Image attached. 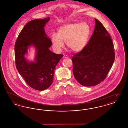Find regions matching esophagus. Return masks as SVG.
<instances>
[{"mask_svg":"<svg viewBox=\"0 0 128 128\" xmlns=\"http://www.w3.org/2000/svg\"><path fill=\"white\" fill-rule=\"evenodd\" d=\"M63 58H68V56L66 55H64V56H63Z\"/></svg>","mask_w":128,"mask_h":128,"instance_id":"esophagus-1","label":"esophagus"}]
</instances>
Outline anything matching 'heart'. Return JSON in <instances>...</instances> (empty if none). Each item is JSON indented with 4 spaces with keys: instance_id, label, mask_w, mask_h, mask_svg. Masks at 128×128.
<instances>
[{
    "instance_id": "1",
    "label": "heart",
    "mask_w": 128,
    "mask_h": 128,
    "mask_svg": "<svg viewBox=\"0 0 128 128\" xmlns=\"http://www.w3.org/2000/svg\"><path fill=\"white\" fill-rule=\"evenodd\" d=\"M90 34V28L87 23H69L63 25L57 34L51 37L53 48L60 52L66 42L67 48L74 52H79L85 48Z\"/></svg>"
}]
</instances>
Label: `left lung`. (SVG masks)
I'll list each match as a JSON object with an SVG mask.
<instances>
[{
	"instance_id": "obj_1",
	"label": "left lung",
	"mask_w": 128,
	"mask_h": 128,
	"mask_svg": "<svg viewBox=\"0 0 128 128\" xmlns=\"http://www.w3.org/2000/svg\"><path fill=\"white\" fill-rule=\"evenodd\" d=\"M93 34L81 51L74 55L73 73L81 85L92 86L106 79L115 60L112 40L102 23L95 18Z\"/></svg>"
}]
</instances>
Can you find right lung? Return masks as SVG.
I'll list each match as a JSON object with an SVG mask.
<instances>
[{
  "instance_id": "right-lung-1",
  "label": "right lung",
  "mask_w": 128,
  "mask_h": 128,
  "mask_svg": "<svg viewBox=\"0 0 128 128\" xmlns=\"http://www.w3.org/2000/svg\"><path fill=\"white\" fill-rule=\"evenodd\" d=\"M50 18L32 20L26 24L18 34L15 45L16 68L27 84L38 91L48 89L53 82L56 66L63 55L56 54L49 48L52 42L44 27ZM35 46L36 56L34 62L24 57L28 48Z\"/></svg>"
}]
</instances>
